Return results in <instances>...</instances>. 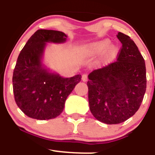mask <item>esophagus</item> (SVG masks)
Segmentation results:
<instances>
[{"mask_svg":"<svg viewBox=\"0 0 155 155\" xmlns=\"http://www.w3.org/2000/svg\"><path fill=\"white\" fill-rule=\"evenodd\" d=\"M82 81L83 82H86L88 81V76H87L86 74H83V75H82Z\"/></svg>","mask_w":155,"mask_h":155,"instance_id":"obj_1","label":"esophagus"}]
</instances>
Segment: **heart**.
<instances>
[{"mask_svg": "<svg viewBox=\"0 0 155 155\" xmlns=\"http://www.w3.org/2000/svg\"><path fill=\"white\" fill-rule=\"evenodd\" d=\"M110 42L108 40H104L96 43H92V44L87 45L83 49V52L88 55H99L102 54L103 52L107 50V48L110 46ZM117 49L114 46H110L108 48L107 52V56L108 58H112L116 54Z\"/></svg>", "mask_w": 155, "mask_h": 155, "instance_id": "1", "label": "heart"}]
</instances>
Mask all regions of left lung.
<instances>
[{
  "label": "left lung",
  "instance_id": "obj_1",
  "mask_svg": "<svg viewBox=\"0 0 155 155\" xmlns=\"http://www.w3.org/2000/svg\"><path fill=\"white\" fill-rule=\"evenodd\" d=\"M122 46L117 61L88 74L90 110L98 120L109 125L123 123L137 112L147 88L145 61L137 45L118 32Z\"/></svg>",
  "mask_w": 155,
  "mask_h": 155
}]
</instances>
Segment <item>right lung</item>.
<instances>
[{
	"label": "right lung",
	"mask_w": 155,
	"mask_h": 155,
	"mask_svg": "<svg viewBox=\"0 0 155 155\" xmlns=\"http://www.w3.org/2000/svg\"><path fill=\"white\" fill-rule=\"evenodd\" d=\"M67 35L56 30H38L18 56L13 73V91L19 108L37 120L55 118L62 112L67 96L81 81V75L64 78L47 72L41 64L45 43H63Z\"/></svg>",
	"instance_id": "add662e5"
}]
</instances>
